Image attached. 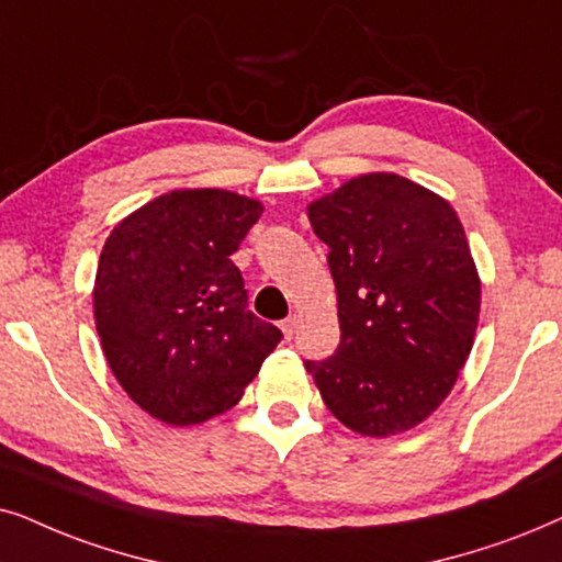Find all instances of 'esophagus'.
<instances>
[{"instance_id": "obj_1", "label": "esophagus", "mask_w": 562, "mask_h": 562, "mask_svg": "<svg viewBox=\"0 0 562 562\" xmlns=\"http://www.w3.org/2000/svg\"><path fill=\"white\" fill-rule=\"evenodd\" d=\"M295 328H297V318L295 316H290V318L282 321V334H285L288 341L295 336Z\"/></svg>"}]
</instances>
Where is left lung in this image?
I'll use <instances>...</instances> for the list:
<instances>
[{
    "instance_id": "left-lung-1",
    "label": "left lung",
    "mask_w": 562,
    "mask_h": 562,
    "mask_svg": "<svg viewBox=\"0 0 562 562\" xmlns=\"http://www.w3.org/2000/svg\"><path fill=\"white\" fill-rule=\"evenodd\" d=\"M308 218L328 246L341 341L305 370L351 431L414 429L450 395L481 313L458 213L406 177L372 171L313 200Z\"/></svg>"
}]
</instances>
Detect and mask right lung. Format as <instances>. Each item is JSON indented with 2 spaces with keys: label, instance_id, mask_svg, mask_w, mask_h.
<instances>
[{
  "label": "right lung",
  "instance_id": "obj_1",
  "mask_svg": "<svg viewBox=\"0 0 562 562\" xmlns=\"http://www.w3.org/2000/svg\"><path fill=\"white\" fill-rule=\"evenodd\" d=\"M259 200L175 190L112 228L94 277V324L112 375L171 426L234 408L282 331L249 311L231 259Z\"/></svg>",
  "mask_w": 562,
  "mask_h": 562
}]
</instances>
